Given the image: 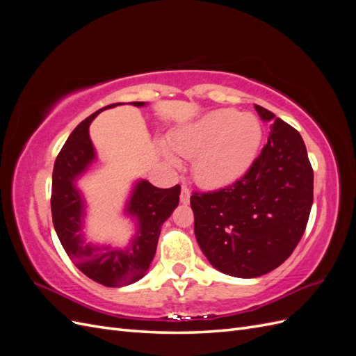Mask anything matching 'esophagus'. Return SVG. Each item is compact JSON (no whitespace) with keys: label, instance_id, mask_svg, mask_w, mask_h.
I'll use <instances>...</instances> for the list:
<instances>
[{"label":"esophagus","instance_id":"1","mask_svg":"<svg viewBox=\"0 0 356 356\" xmlns=\"http://www.w3.org/2000/svg\"><path fill=\"white\" fill-rule=\"evenodd\" d=\"M190 196H191V191H190V188H188L187 186H182V187H181V196H179L181 203L187 204V203L190 202Z\"/></svg>","mask_w":356,"mask_h":356}]
</instances>
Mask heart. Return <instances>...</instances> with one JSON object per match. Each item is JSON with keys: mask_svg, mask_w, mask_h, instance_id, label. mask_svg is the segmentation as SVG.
<instances>
[{"mask_svg": "<svg viewBox=\"0 0 356 356\" xmlns=\"http://www.w3.org/2000/svg\"><path fill=\"white\" fill-rule=\"evenodd\" d=\"M263 126L252 114L217 110L170 135L175 152L193 160V177L207 188L239 181L252 168L263 144ZM166 156L174 160L169 153Z\"/></svg>", "mask_w": 356, "mask_h": 356, "instance_id": "obj_1", "label": "heart"}]
</instances>
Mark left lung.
<instances>
[{"mask_svg":"<svg viewBox=\"0 0 356 356\" xmlns=\"http://www.w3.org/2000/svg\"><path fill=\"white\" fill-rule=\"evenodd\" d=\"M270 132L252 168L234 184L193 193L195 234L217 270L234 277L272 272L293 254L314 203V169L303 138L260 105Z\"/></svg>","mask_w":356,"mask_h":356,"instance_id":"1","label":"left lung"}]
</instances>
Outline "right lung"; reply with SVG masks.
Returning a JSON list of instances; mask_svg holds the SVG:
<instances>
[{"instance_id": "obj_1", "label": "right lung", "mask_w": 356, "mask_h": 356, "mask_svg": "<svg viewBox=\"0 0 356 356\" xmlns=\"http://www.w3.org/2000/svg\"><path fill=\"white\" fill-rule=\"evenodd\" d=\"M89 115L74 129L56 157L51 178V217L63 250L80 272L105 286H124L144 277L152 264L163 222L178 207L181 187L157 188L139 179L132 188L124 213L136 221L134 239L124 248L88 243L83 236L86 202L75 186L77 179L96 160L89 136L93 118L106 108ZM144 106L145 102H132Z\"/></svg>"}]
</instances>
